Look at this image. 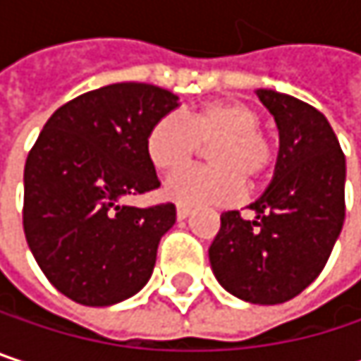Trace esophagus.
<instances>
[{"mask_svg": "<svg viewBox=\"0 0 361 361\" xmlns=\"http://www.w3.org/2000/svg\"><path fill=\"white\" fill-rule=\"evenodd\" d=\"M188 215H190V207L178 204V219H185Z\"/></svg>", "mask_w": 361, "mask_h": 361, "instance_id": "obj_1", "label": "esophagus"}]
</instances>
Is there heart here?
Returning <instances> with one entry per match:
<instances>
[{
	"instance_id": "obj_1",
	"label": "heart",
	"mask_w": 361,
	"mask_h": 361,
	"mask_svg": "<svg viewBox=\"0 0 361 361\" xmlns=\"http://www.w3.org/2000/svg\"><path fill=\"white\" fill-rule=\"evenodd\" d=\"M259 110L240 100L209 102L185 121L165 114L146 133V157L157 171L169 173L208 148L211 167L183 169L165 181V196L183 207L228 204L238 198L240 181L255 185L276 161V140L259 127Z\"/></svg>"
}]
</instances>
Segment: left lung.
Returning <instances> with one entry per match:
<instances>
[{
    "mask_svg": "<svg viewBox=\"0 0 361 361\" xmlns=\"http://www.w3.org/2000/svg\"><path fill=\"white\" fill-rule=\"evenodd\" d=\"M257 96L280 133L274 180L249 204L252 219L221 213L209 261L234 297L276 305L320 276L343 230L345 154L318 109L274 90H257Z\"/></svg>",
    "mask_w": 361,
    "mask_h": 361,
    "instance_id": "obj_1",
    "label": "left lung"
}]
</instances>
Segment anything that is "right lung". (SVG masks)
<instances>
[{
    "label": "right lung",
    "mask_w": 361,
    "mask_h": 361,
    "mask_svg": "<svg viewBox=\"0 0 361 361\" xmlns=\"http://www.w3.org/2000/svg\"><path fill=\"white\" fill-rule=\"evenodd\" d=\"M178 100L157 85L112 83L60 106L31 148L25 236L45 278L75 303H121L152 276L176 204L137 209L121 198L161 185L144 142Z\"/></svg>",
    "instance_id": "add662e5"
}]
</instances>
